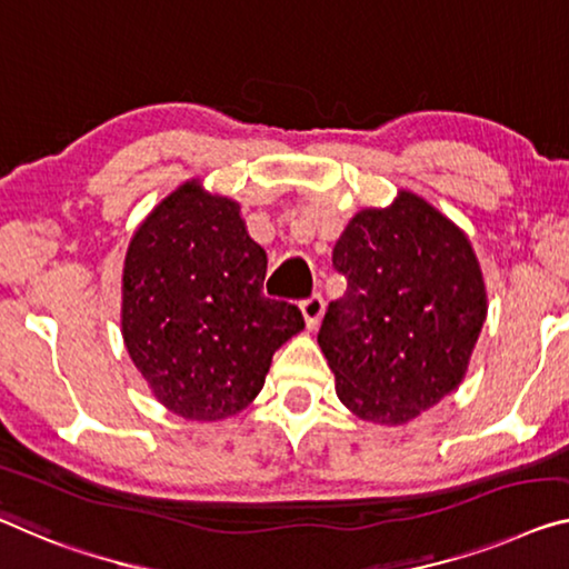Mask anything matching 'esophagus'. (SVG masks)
<instances>
[{
  "label": "esophagus",
  "instance_id": "esophagus-1",
  "mask_svg": "<svg viewBox=\"0 0 569 569\" xmlns=\"http://www.w3.org/2000/svg\"><path fill=\"white\" fill-rule=\"evenodd\" d=\"M322 312H326V300H322L320 295H312L302 302V315H305V326H308V330H315L320 326Z\"/></svg>",
  "mask_w": 569,
  "mask_h": 569
}]
</instances>
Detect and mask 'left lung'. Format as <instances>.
Returning a JSON list of instances; mask_svg holds the SVG:
<instances>
[{
	"label": "left lung",
	"instance_id": "8db88e82",
	"mask_svg": "<svg viewBox=\"0 0 569 569\" xmlns=\"http://www.w3.org/2000/svg\"><path fill=\"white\" fill-rule=\"evenodd\" d=\"M346 274L318 333L336 395L373 425H405L466 379L488 297L468 236L412 190L363 208L340 233Z\"/></svg>",
	"mask_w": 569,
	"mask_h": 569
}]
</instances>
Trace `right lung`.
Returning <instances> with one entry per match:
<instances>
[{
    "instance_id": "obj_1",
    "label": "right lung",
    "mask_w": 569,
    "mask_h": 569,
    "mask_svg": "<svg viewBox=\"0 0 569 569\" xmlns=\"http://www.w3.org/2000/svg\"><path fill=\"white\" fill-rule=\"evenodd\" d=\"M267 254L233 198L198 178L152 208L129 241L121 336L164 409L196 422L239 415L302 312L261 292Z\"/></svg>"
}]
</instances>
